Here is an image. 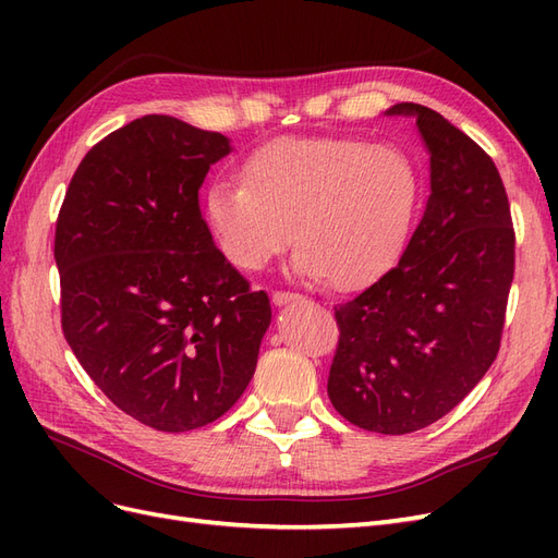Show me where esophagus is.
<instances>
[{"mask_svg": "<svg viewBox=\"0 0 558 558\" xmlns=\"http://www.w3.org/2000/svg\"><path fill=\"white\" fill-rule=\"evenodd\" d=\"M295 300H300L298 293H289V291H275V293H272V302H275L277 307L289 305V302H295Z\"/></svg>", "mask_w": 558, "mask_h": 558, "instance_id": "esophagus-1", "label": "esophagus"}]
</instances>
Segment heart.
Masks as SVG:
<instances>
[{
  "label": "heart",
  "mask_w": 558,
  "mask_h": 558,
  "mask_svg": "<svg viewBox=\"0 0 558 558\" xmlns=\"http://www.w3.org/2000/svg\"><path fill=\"white\" fill-rule=\"evenodd\" d=\"M418 172L398 146L353 137H281L216 177L202 197L226 260L260 272L295 240L291 272L351 291L381 277L408 242Z\"/></svg>",
  "instance_id": "obj_1"
}]
</instances>
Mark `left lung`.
<instances>
[{"mask_svg":"<svg viewBox=\"0 0 558 558\" xmlns=\"http://www.w3.org/2000/svg\"><path fill=\"white\" fill-rule=\"evenodd\" d=\"M430 154V197L398 265L335 307L332 408L404 435L449 414L498 356L514 277L510 202L494 160L445 116L402 102Z\"/></svg>","mask_w":558,"mask_h":558,"instance_id":"1","label":"left lung"}]
</instances>
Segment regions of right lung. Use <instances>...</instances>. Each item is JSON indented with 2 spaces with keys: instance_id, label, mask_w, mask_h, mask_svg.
Returning <instances> with one entry per match:
<instances>
[{
  "instance_id": "right-lung-1",
  "label": "right lung",
  "mask_w": 558,
  "mask_h": 558,
  "mask_svg": "<svg viewBox=\"0 0 558 558\" xmlns=\"http://www.w3.org/2000/svg\"><path fill=\"white\" fill-rule=\"evenodd\" d=\"M230 150L218 132L142 116L88 150L58 216L64 340L118 410L165 433L240 400L272 320L199 211Z\"/></svg>"
}]
</instances>
